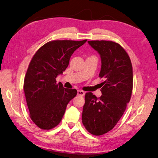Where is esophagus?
<instances>
[{"mask_svg": "<svg viewBox=\"0 0 158 158\" xmlns=\"http://www.w3.org/2000/svg\"><path fill=\"white\" fill-rule=\"evenodd\" d=\"M77 94H78V96H84V94H85V92L83 90H78Z\"/></svg>", "mask_w": 158, "mask_h": 158, "instance_id": "1", "label": "esophagus"}]
</instances>
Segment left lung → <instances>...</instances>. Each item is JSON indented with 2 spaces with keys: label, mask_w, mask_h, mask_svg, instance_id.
<instances>
[{
  "label": "left lung",
  "mask_w": 158,
  "mask_h": 158,
  "mask_svg": "<svg viewBox=\"0 0 158 158\" xmlns=\"http://www.w3.org/2000/svg\"><path fill=\"white\" fill-rule=\"evenodd\" d=\"M88 44L100 55L99 77L102 96L85 95L82 123L88 132L100 135L112 130L122 116L130 100L133 88V70L128 54L118 43L91 40Z\"/></svg>",
  "instance_id": "8db88e82"
}]
</instances>
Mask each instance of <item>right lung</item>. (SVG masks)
<instances>
[{
	"label": "right lung",
	"instance_id": "obj_1",
	"mask_svg": "<svg viewBox=\"0 0 158 158\" xmlns=\"http://www.w3.org/2000/svg\"><path fill=\"white\" fill-rule=\"evenodd\" d=\"M86 41H50L36 51L30 62L23 88L30 117L40 129L58 125L67 104L77 94L76 89L64 88L56 78L69 66L74 51Z\"/></svg>",
	"mask_w": 158,
	"mask_h": 158
}]
</instances>
